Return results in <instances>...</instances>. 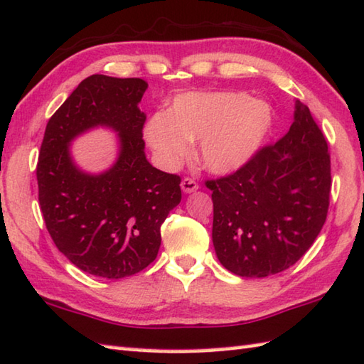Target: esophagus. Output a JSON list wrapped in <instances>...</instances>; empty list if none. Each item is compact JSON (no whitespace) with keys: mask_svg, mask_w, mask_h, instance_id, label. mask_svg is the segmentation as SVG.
<instances>
[{"mask_svg":"<svg viewBox=\"0 0 364 364\" xmlns=\"http://www.w3.org/2000/svg\"><path fill=\"white\" fill-rule=\"evenodd\" d=\"M181 189H183L186 194L194 193V191L199 189V183H197V181L194 180V178L186 176V178H183V181H181Z\"/></svg>","mask_w":364,"mask_h":364,"instance_id":"1","label":"esophagus"}]
</instances>
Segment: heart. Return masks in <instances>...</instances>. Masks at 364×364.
Returning a JSON list of instances; mask_svg holds the SVG:
<instances>
[{
  "instance_id": "heart-1",
  "label": "heart",
  "mask_w": 364,
  "mask_h": 364,
  "mask_svg": "<svg viewBox=\"0 0 364 364\" xmlns=\"http://www.w3.org/2000/svg\"><path fill=\"white\" fill-rule=\"evenodd\" d=\"M272 109L243 92H196L178 97L168 113L148 121L146 140L162 162L178 167L200 141V159L216 173L247 164L272 127Z\"/></svg>"
}]
</instances>
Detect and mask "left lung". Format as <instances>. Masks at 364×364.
<instances>
[{
  "label": "left lung",
  "instance_id": "left-lung-1",
  "mask_svg": "<svg viewBox=\"0 0 364 364\" xmlns=\"http://www.w3.org/2000/svg\"><path fill=\"white\" fill-rule=\"evenodd\" d=\"M328 141L307 105L294 122L234 173L207 180L213 200V245L224 267L262 279L291 267L326 221L331 196Z\"/></svg>",
  "mask_w": 364,
  "mask_h": 364
}]
</instances>
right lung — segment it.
<instances>
[{
    "label": "right lung",
    "mask_w": 364,
    "mask_h": 364,
    "mask_svg": "<svg viewBox=\"0 0 364 364\" xmlns=\"http://www.w3.org/2000/svg\"><path fill=\"white\" fill-rule=\"evenodd\" d=\"M148 82L92 75L50 116L39 149L38 200L58 251L84 272L124 279L146 269L161 247V226L181 200V178L144 156ZM98 123L119 132L122 154L107 174L90 177L70 162L68 144Z\"/></svg>",
    "instance_id": "right-lung-1"
}]
</instances>
